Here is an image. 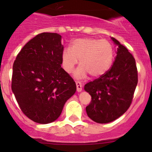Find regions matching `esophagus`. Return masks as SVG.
I'll return each mask as SVG.
<instances>
[{
  "label": "esophagus",
  "instance_id": "34e87169",
  "mask_svg": "<svg viewBox=\"0 0 152 152\" xmlns=\"http://www.w3.org/2000/svg\"><path fill=\"white\" fill-rule=\"evenodd\" d=\"M76 90H77V91L78 92H81V90H82V85H81V82L76 81Z\"/></svg>",
  "mask_w": 152,
  "mask_h": 152
}]
</instances>
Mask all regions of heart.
<instances>
[{
  "label": "heart",
  "instance_id": "b5f03b06",
  "mask_svg": "<svg viewBox=\"0 0 152 152\" xmlns=\"http://www.w3.org/2000/svg\"><path fill=\"white\" fill-rule=\"evenodd\" d=\"M114 58V47L106 39L82 38L75 39L70 48H66L61 54L63 69L71 74L79 59L81 66L75 72L77 78H84L89 74L92 77L104 74L111 67Z\"/></svg>",
  "mask_w": 152,
  "mask_h": 152
}]
</instances>
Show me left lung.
Here are the masks:
<instances>
[{"label": "left lung", "mask_w": 152, "mask_h": 152, "mask_svg": "<svg viewBox=\"0 0 152 152\" xmlns=\"http://www.w3.org/2000/svg\"><path fill=\"white\" fill-rule=\"evenodd\" d=\"M117 46L114 64L104 74L85 85L91 96L86 107L94 121L106 124L124 114L132 104L138 83L136 61L124 46L111 38Z\"/></svg>", "instance_id": "8db88e82"}]
</instances>
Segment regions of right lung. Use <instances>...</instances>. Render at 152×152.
Segmentation results:
<instances>
[{
    "label": "right lung",
    "instance_id": "1",
    "mask_svg": "<svg viewBox=\"0 0 152 152\" xmlns=\"http://www.w3.org/2000/svg\"><path fill=\"white\" fill-rule=\"evenodd\" d=\"M63 50L61 35L41 33L23 47L13 63L12 91L22 112L36 123L56 120L76 91L61 68Z\"/></svg>",
    "mask_w": 152,
    "mask_h": 152
}]
</instances>
